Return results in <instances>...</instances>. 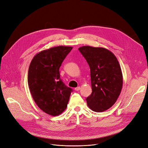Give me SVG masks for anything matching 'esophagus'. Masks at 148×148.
<instances>
[{"instance_id": "1", "label": "esophagus", "mask_w": 148, "mask_h": 148, "mask_svg": "<svg viewBox=\"0 0 148 148\" xmlns=\"http://www.w3.org/2000/svg\"><path fill=\"white\" fill-rule=\"evenodd\" d=\"M80 89V86H78V87H77V88H75V91H79Z\"/></svg>"}]
</instances>
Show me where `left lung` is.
Wrapping results in <instances>:
<instances>
[{
  "label": "left lung",
  "instance_id": "1",
  "mask_svg": "<svg viewBox=\"0 0 148 148\" xmlns=\"http://www.w3.org/2000/svg\"><path fill=\"white\" fill-rule=\"evenodd\" d=\"M90 68L92 93L86 98L89 108L105 111L113 106L123 86V75L116 57L106 48L83 46L79 48Z\"/></svg>",
  "mask_w": 148,
  "mask_h": 148
}]
</instances>
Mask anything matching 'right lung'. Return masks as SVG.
I'll use <instances>...</instances> for the list:
<instances>
[{
  "instance_id": "obj_1",
  "label": "right lung",
  "mask_w": 148,
  "mask_h": 148,
  "mask_svg": "<svg viewBox=\"0 0 148 148\" xmlns=\"http://www.w3.org/2000/svg\"><path fill=\"white\" fill-rule=\"evenodd\" d=\"M73 47L59 46L43 50L32 59L28 83L36 103L45 113L56 116L66 110L73 89L64 84L59 68Z\"/></svg>"
}]
</instances>
